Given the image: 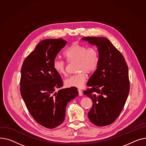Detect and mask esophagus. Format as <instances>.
<instances>
[{
    "mask_svg": "<svg viewBox=\"0 0 146 146\" xmlns=\"http://www.w3.org/2000/svg\"><path fill=\"white\" fill-rule=\"evenodd\" d=\"M78 92H79V96H82L83 95V93H82V90L81 89H78Z\"/></svg>",
    "mask_w": 146,
    "mask_h": 146,
    "instance_id": "esophagus-1",
    "label": "esophagus"
}]
</instances>
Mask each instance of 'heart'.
Listing matches in <instances>:
<instances>
[{
    "label": "heart",
    "mask_w": 146,
    "mask_h": 146,
    "mask_svg": "<svg viewBox=\"0 0 146 146\" xmlns=\"http://www.w3.org/2000/svg\"><path fill=\"white\" fill-rule=\"evenodd\" d=\"M65 58L70 62H76V71L79 72L71 75L65 80L67 87L81 88L87 80V74L94 73L99 63L98 52L95 48H88L74 43L68 47L64 53ZM53 67L60 75H66L65 62L61 59H55Z\"/></svg>",
    "instance_id": "heart-1"
}]
</instances>
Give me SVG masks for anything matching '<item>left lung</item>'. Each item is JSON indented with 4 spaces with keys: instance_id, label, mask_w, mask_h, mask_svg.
I'll return each instance as SVG.
<instances>
[{
    "instance_id": "1",
    "label": "left lung",
    "mask_w": 146,
    "mask_h": 146,
    "mask_svg": "<svg viewBox=\"0 0 146 146\" xmlns=\"http://www.w3.org/2000/svg\"><path fill=\"white\" fill-rule=\"evenodd\" d=\"M96 45L99 55L97 70L90 77L84 94L92 101L88 114L94 125L102 127L114 123L120 114L130 91L128 70L123 55L104 37H83Z\"/></svg>"
}]
</instances>
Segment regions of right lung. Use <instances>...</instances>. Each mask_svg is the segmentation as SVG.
Listing matches in <instances>:
<instances>
[{
	"instance_id": "right-lung-1",
	"label": "right lung",
	"mask_w": 146,
	"mask_h": 146,
	"mask_svg": "<svg viewBox=\"0 0 146 146\" xmlns=\"http://www.w3.org/2000/svg\"><path fill=\"white\" fill-rule=\"evenodd\" d=\"M66 44L62 38L40 41L21 68L20 91L25 105L37 123L50 129L63 123L67 104L78 95L76 87L55 92L63 82L53 61Z\"/></svg>"
}]
</instances>
